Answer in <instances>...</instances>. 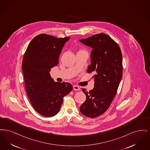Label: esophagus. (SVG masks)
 <instances>
[{"mask_svg":"<svg viewBox=\"0 0 150 150\" xmlns=\"http://www.w3.org/2000/svg\"><path fill=\"white\" fill-rule=\"evenodd\" d=\"M73 89L76 91H79L80 90V88L78 87V86L74 85V86H73Z\"/></svg>","mask_w":150,"mask_h":150,"instance_id":"1","label":"esophagus"}]
</instances>
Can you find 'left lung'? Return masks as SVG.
Instances as JSON below:
<instances>
[{
	"instance_id": "8db88e82",
	"label": "left lung",
	"mask_w": 150,
	"mask_h": 150,
	"mask_svg": "<svg viewBox=\"0 0 150 150\" xmlns=\"http://www.w3.org/2000/svg\"><path fill=\"white\" fill-rule=\"evenodd\" d=\"M79 41L92 48L87 72L95 74L92 77L94 88L90 91L82 88L86 100L79 110L86 117L93 118L108 109L117 94L123 75L122 54L117 43L104 33Z\"/></svg>"
}]
</instances>
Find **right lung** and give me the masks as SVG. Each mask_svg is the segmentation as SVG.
Wrapping results in <instances>:
<instances>
[{
	"label": "right lung",
	"mask_w": 150,
	"mask_h": 150,
	"mask_svg": "<svg viewBox=\"0 0 150 150\" xmlns=\"http://www.w3.org/2000/svg\"><path fill=\"white\" fill-rule=\"evenodd\" d=\"M69 39L39 35L29 44L23 58L27 95L34 109L45 117L58 112L63 98L73 88L69 83L54 82L50 74L51 68L58 64L60 52Z\"/></svg>",
	"instance_id": "add662e5"
}]
</instances>
